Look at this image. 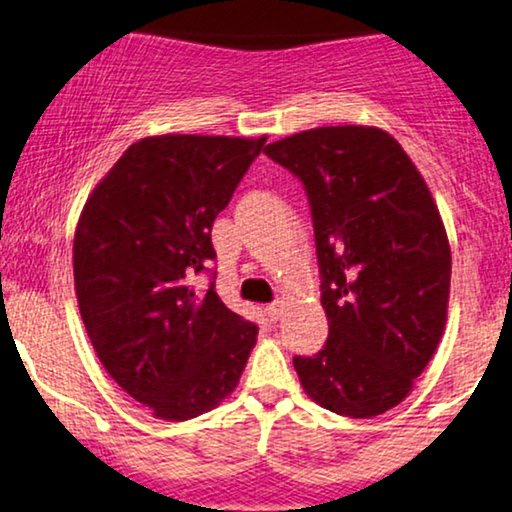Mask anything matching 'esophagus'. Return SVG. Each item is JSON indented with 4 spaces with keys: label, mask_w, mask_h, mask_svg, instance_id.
I'll use <instances>...</instances> for the list:
<instances>
[{
    "label": "esophagus",
    "mask_w": 512,
    "mask_h": 512,
    "mask_svg": "<svg viewBox=\"0 0 512 512\" xmlns=\"http://www.w3.org/2000/svg\"><path fill=\"white\" fill-rule=\"evenodd\" d=\"M264 314H267V319L269 321H278L281 319V314H283V302H271V304H267V307H264Z\"/></svg>",
    "instance_id": "34e87169"
}]
</instances>
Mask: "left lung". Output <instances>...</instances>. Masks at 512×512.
<instances>
[{
  "instance_id": "obj_1",
  "label": "left lung",
  "mask_w": 512,
  "mask_h": 512,
  "mask_svg": "<svg viewBox=\"0 0 512 512\" xmlns=\"http://www.w3.org/2000/svg\"><path fill=\"white\" fill-rule=\"evenodd\" d=\"M312 208L328 340L293 357L304 392L349 418L390 411L444 333L451 250L428 184L378 127H316L264 148Z\"/></svg>"
}]
</instances>
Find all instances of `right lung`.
I'll list each match as a JSON object with an SVG mask.
<instances>
[{
	"label": "right lung",
	"mask_w": 512,
	"mask_h": 512,
	"mask_svg": "<svg viewBox=\"0 0 512 512\" xmlns=\"http://www.w3.org/2000/svg\"><path fill=\"white\" fill-rule=\"evenodd\" d=\"M267 137L163 134L137 141L84 205L75 293L108 375L163 420H189L236 390L257 326L215 293L212 224ZM210 273L208 291L192 278Z\"/></svg>",
	"instance_id": "right-lung-1"
}]
</instances>
